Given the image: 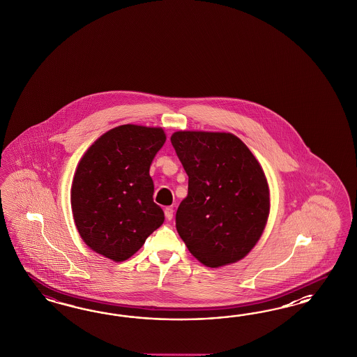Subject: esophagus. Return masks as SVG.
Wrapping results in <instances>:
<instances>
[{
  "label": "esophagus",
  "instance_id": "obj_1",
  "mask_svg": "<svg viewBox=\"0 0 357 357\" xmlns=\"http://www.w3.org/2000/svg\"><path fill=\"white\" fill-rule=\"evenodd\" d=\"M165 216H166V218L167 220H172L174 216V209L173 206H167L166 209H165Z\"/></svg>",
  "mask_w": 357,
  "mask_h": 357
}]
</instances>
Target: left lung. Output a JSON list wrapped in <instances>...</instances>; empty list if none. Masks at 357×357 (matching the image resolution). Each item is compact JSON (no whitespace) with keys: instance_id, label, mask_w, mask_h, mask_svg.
<instances>
[{"instance_id":"obj_1","label":"left lung","mask_w":357,"mask_h":357,"mask_svg":"<svg viewBox=\"0 0 357 357\" xmlns=\"http://www.w3.org/2000/svg\"><path fill=\"white\" fill-rule=\"evenodd\" d=\"M172 145L188 175V195L175 215L187 249L212 268L242 259L258 242L270 213L259 162L231 133L179 130Z\"/></svg>"}]
</instances>
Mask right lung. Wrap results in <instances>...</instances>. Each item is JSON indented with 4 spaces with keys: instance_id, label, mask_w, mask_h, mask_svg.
I'll return each instance as SVG.
<instances>
[{
    "instance_id": "1",
    "label": "right lung",
    "mask_w": 357,
    "mask_h": 357,
    "mask_svg": "<svg viewBox=\"0 0 357 357\" xmlns=\"http://www.w3.org/2000/svg\"><path fill=\"white\" fill-rule=\"evenodd\" d=\"M165 141L161 128L126 124L100 136L81 158L70 200L77 230L90 249L123 261L162 225L149 169Z\"/></svg>"
}]
</instances>
